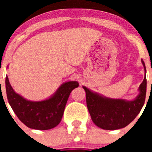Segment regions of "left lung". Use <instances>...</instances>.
<instances>
[{
    "instance_id": "left-lung-1",
    "label": "left lung",
    "mask_w": 152,
    "mask_h": 152,
    "mask_svg": "<svg viewBox=\"0 0 152 152\" xmlns=\"http://www.w3.org/2000/svg\"><path fill=\"white\" fill-rule=\"evenodd\" d=\"M141 62L145 70V77L139 87L140 93L134 100L109 99L83 86L87 109L92 121L97 126L106 130L119 129L129 125L139 114L146 94V69L142 59Z\"/></svg>"
}]
</instances>
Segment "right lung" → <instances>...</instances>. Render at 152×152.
I'll return each mask as SVG.
<instances>
[{"instance_id":"add662e5","label":"right lung","mask_w":152,"mask_h":152,"mask_svg":"<svg viewBox=\"0 0 152 152\" xmlns=\"http://www.w3.org/2000/svg\"><path fill=\"white\" fill-rule=\"evenodd\" d=\"M78 87L77 82H67L48 99L31 102L15 93L6 76V90L11 107L22 123L34 129H50L60 123L69 96Z\"/></svg>"}]
</instances>
